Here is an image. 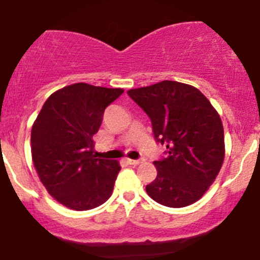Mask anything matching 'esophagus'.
<instances>
[{"instance_id":"esophagus-1","label":"esophagus","mask_w":260,"mask_h":260,"mask_svg":"<svg viewBox=\"0 0 260 260\" xmlns=\"http://www.w3.org/2000/svg\"><path fill=\"white\" fill-rule=\"evenodd\" d=\"M125 161H127L129 165H138V164L142 162V160H132V158H125Z\"/></svg>"}]
</instances>
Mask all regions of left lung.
<instances>
[{
  "label": "left lung",
  "instance_id": "left-lung-1",
  "mask_svg": "<svg viewBox=\"0 0 260 260\" xmlns=\"http://www.w3.org/2000/svg\"><path fill=\"white\" fill-rule=\"evenodd\" d=\"M127 94L150 117L153 136L168 150L153 162L157 176L146 191L166 207L193 205L216 180L225 158L220 114L197 87L183 82L165 80Z\"/></svg>",
  "mask_w": 260,
  "mask_h": 260
}]
</instances>
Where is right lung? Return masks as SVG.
Segmentation results:
<instances>
[{"instance_id": "1", "label": "right lung", "mask_w": 260, "mask_h": 260, "mask_svg": "<svg viewBox=\"0 0 260 260\" xmlns=\"http://www.w3.org/2000/svg\"><path fill=\"white\" fill-rule=\"evenodd\" d=\"M124 91L79 82L53 92L31 127V157L40 181L60 205L75 211L109 200L120 170L115 160L96 158L92 136L104 110Z\"/></svg>"}]
</instances>
